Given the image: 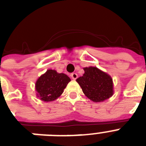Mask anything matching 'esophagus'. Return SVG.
I'll return each mask as SVG.
<instances>
[{
    "label": "esophagus",
    "mask_w": 146,
    "mask_h": 146,
    "mask_svg": "<svg viewBox=\"0 0 146 146\" xmlns=\"http://www.w3.org/2000/svg\"><path fill=\"white\" fill-rule=\"evenodd\" d=\"M70 76H71V78L73 79V80H76L78 77V75L76 73H73L70 74Z\"/></svg>",
    "instance_id": "34e87169"
}]
</instances>
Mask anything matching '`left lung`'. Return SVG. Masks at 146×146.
Here are the masks:
<instances>
[{
    "mask_svg": "<svg viewBox=\"0 0 146 146\" xmlns=\"http://www.w3.org/2000/svg\"><path fill=\"white\" fill-rule=\"evenodd\" d=\"M84 74L76 79L85 96L94 102L108 99L113 94V80L109 74L96 66L84 67Z\"/></svg>",
    "mask_w": 146,
    "mask_h": 146,
    "instance_id": "left-lung-1",
    "label": "left lung"
}]
</instances>
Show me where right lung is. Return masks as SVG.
Returning a JSON list of instances; mask_svg holds the SVG:
<instances>
[{
    "mask_svg": "<svg viewBox=\"0 0 146 146\" xmlns=\"http://www.w3.org/2000/svg\"><path fill=\"white\" fill-rule=\"evenodd\" d=\"M70 81L66 74L48 70L35 82L36 96L42 102H53L61 96Z\"/></svg>",
    "mask_w": 146,
    "mask_h": 146,
    "instance_id": "right-lung-1",
    "label": "right lung"
}]
</instances>
